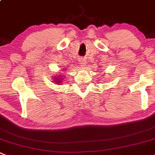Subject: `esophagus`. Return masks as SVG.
<instances>
[{
    "instance_id": "34e87169",
    "label": "esophagus",
    "mask_w": 155,
    "mask_h": 155,
    "mask_svg": "<svg viewBox=\"0 0 155 155\" xmlns=\"http://www.w3.org/2000/svg\"><path fill=\"white\" fill-rule=\"evenodd\" d=\"M79 64H81V67H85L87 64L86 60H84V58H81V59L79 60Z\"/></svg>"
}]
</instances>
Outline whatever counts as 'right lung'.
Here are the masks:
<instances>
[{"label": "right lung", "mask_w": 155, "mask_h": 155, "mask_svg": "<svg viewBox=\"0 0 155 155\" xmlns=\"http://www.w3.org/2000/svg\"><path fill=\"white\" fill-rule=\"evenodd\" d=\"M64 71V70H63ZM64 76V75H63ZM63 76H61V74L60 75H57V77H54L53 78V79H54V83H56V84H61V82H62L63 79H64V78H62Z\"/></svg>", "instance_id": "add662e5"}]
</instances>
